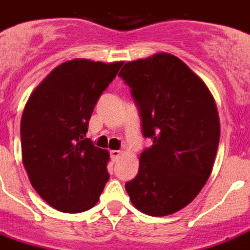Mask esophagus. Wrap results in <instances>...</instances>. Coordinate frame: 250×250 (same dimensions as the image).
I'll return each mask as SVG.
<instances>
[{
  "label": "esophagus",
  "instance_id": "esophagus-1",
  "mask_svg": "<svg viewBox=\"0 0 250 250\" xmlns=\"http://www.w3.org/2000/svg\"><path fill=\"white\" fill-rule=\"evenodd\" d=\"M121 155H123V151H119V150H112L111 151V156L113 160L120 159V158H121Z\"/></svg>",
  "mask_w": 250,
  "mask_h": 250
}]
</instances>
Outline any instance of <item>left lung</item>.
<instances>
[{
  "label": "left lung",
  "instance_id": "8db88e82",
  "mask_svg": "<svg viewBox=\"0 0 250 250\" xmlns=\"http://www.w3.org/2000/svg\"><path fill=\"white\" fill-rule=\"evenodd\" d=\"M119 75L139 107L143 135L152 139L125 189L141 212L171 215L211 175L220 138L215 99L187 63L164 52L126 62Z\"/></svg>",
  "mask_w": 250,
  "mask_h": 250
}]
</instances>
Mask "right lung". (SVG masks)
I'll use <instances>...</instances> for the list:
<instances>
[{"label": "right lung", "mask_w": 250, "mask_h": 250, "mask_svg": "<svg viewBox=\"0 0 250 250\" xmlns=\"http://www.w3.org/2000/svg\"><path fill=\"white\" fill-rule=\"evenodd\" d=\"M123 63L66 61L42 79L24 105L23 166L38 194L59 211L94 208L109 179V152L84 137L99 96Z\"/></svg>", "instance_id": "1"}]
</instances>
